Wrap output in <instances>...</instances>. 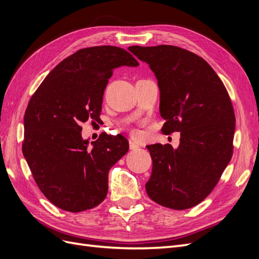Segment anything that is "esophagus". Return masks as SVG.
<instances>
[{"label": "esophagus", "mask_w": 259, "mask_h": 259, "mask_svg": "<svg viewBox=\"0 0 259 259\" xmlns=\"http://www.w3.org/2000/svg\"><path fill=\"white\" fill-rule=\"evenodd\" d=\"M139 148V145L135 143L134 140H130V149L131 150H136V149Z\"/></svg>", "instance_id": "esophagus-1"}]
</instances>
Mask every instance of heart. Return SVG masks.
<instances>
[{
  "instance_id": "1",
  "label": "heart",
  "mask_w": 259,
  "mask_h": 259,
  "mask_svg": "<svg viewBox=\"0 0 259 259\" xmlns=\"http://www.w3.org/2000/svg\"><path fill=\"white\" fill-rule=\"evenodd\" d=\"M133 133H134L135 135H137V134H138V132H137V131H134V132H133Z\"/></svg>"
}]
</instances>
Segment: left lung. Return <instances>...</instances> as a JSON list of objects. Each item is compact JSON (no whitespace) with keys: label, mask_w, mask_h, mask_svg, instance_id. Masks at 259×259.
<instances>
[{"label":"left lung","mask_w":259,"mask_h":259,"mask_svg":"<svg viewBox=\"0 0 259 259\" xmlns=\"http://www.w3.org/2000/svg\"><path fill=\"white\" fill-rule=\"evenodd\" d=\"M160 90L162 132H180L177 149L147 146L152 159L149 198L173 209L198 205L214 189L233 152L236 115L224 83L198 55L173 45L130 46Z\"/></svg>","instance_id":"obj_1"}]
</instances>
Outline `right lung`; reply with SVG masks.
I'll return each mask as SVG.
<instances>
[{"mask_svg": "<svg viewBox=\"0 0 259 259\" xmlns=\"http://www.w3.org/2000/svg\"><path fill=\"white\" fill-rule=\"evenodd\" d=\"M138 65L116 46L82 49L59 62L31 97L23 117L22 153L54 205L77 213L105 200L109 170L126 154L128 142L120 134H101L89 148L81 124L99 120L113 70Z\"/></svg>", "mask_w": 259, "mask_h": 259, "instance_id": "right-lung-1", "label": "right lung"}]
</instances>
